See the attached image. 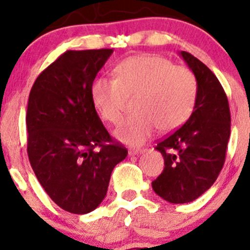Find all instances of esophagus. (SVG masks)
Returning a JSON list of instances; mask_svg holds the SVG:
<instances>
[{"label":"esophagus","mask_w":250,"mask_h":250,"mask_svg":"<svg viewBox=\"0 0 250 250\" xmlns=\"http://www.w3.org/2000/svg\"><path fill=\"white\" fill-rule=\"evenodd\" d=\"M143 151H145V149H130V150H129V155H130V156H134V155H139L143 153Z\"/></svg>","instance_id":"1"}]
</instances>
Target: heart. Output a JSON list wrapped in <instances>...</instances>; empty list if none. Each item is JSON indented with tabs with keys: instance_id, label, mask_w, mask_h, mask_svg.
<instances>
[{
	"instance_id": "b5f03b06",
	"label": "heart",
	"mask_w": 250,
	"mask_h": 250,
	"mask_svg": "<svg viewBox=\"0 0 250 250\" xmlns=\"http://www.w3.org/2000/svg\"><path fill=\"white\" fill-rule=\"evenodd\" d=\"M197 95L191 70L160 55L131 56L117 63L114 79L97 77L90 97L97 114L109 123L121 120L125 97L134 96L133 109L115 130L117 139L141 145L159 128L177 129L190 117Z\"/></svg>"
}]
</instances>
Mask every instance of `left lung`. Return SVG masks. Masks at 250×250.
<instances>
[{"label": "left lung", "mask_w": 250, "mask_h": 250, "mask_svg": "<svg viewBox=\"0 0 250 250\" xmlns=\"http://www.w3.org/2000/svg\"><path fill=\"white\" fill-rule=\"evenodd\" d=\"M181 56L196 77V101L188 121L157 142L165 168L151 182L155 193L170 203L191 202L213 186L230 136V110L220 81L191 54L181 51Z\"/></svg>", "instance_id": "obj_1"}]
</instances>
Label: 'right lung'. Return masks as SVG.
<instances>
[{
	"label": "right lung",
	"mask_w": 250,
	"mask_h": 250,
	"mask_svg": "<svg viewBox=\"0 0 250 250\" xmlns=\"http://www.w3.org/2000/svg\"><path fill=\"white\" fill-rule=\"evenodd\" d=\"M113 49L67 50L37 76L28 100L27 153L60 208L87 214L107 194L128 150L114 141L91 102L90 85Z\"/></svg>",
	"instance_id": "add662e5"
}]
</instances>
